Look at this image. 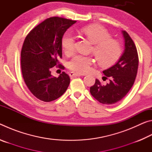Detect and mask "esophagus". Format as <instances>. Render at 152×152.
<instances>
[{
	"instance_id": "34e87169",
	"label": "esophagus",
	"mask_w": 152,
	"mask_h": 152,
	"mask_svg": "<svg viewBox=\"0 0 152 152\" xmlns=\"http://www.w3.org/2000/svg\"><path fill=\"white\" fill-rule=\"evenodd\" d=\"M69 75H70V76L72 77V78H73V77H76V76H82V74L74 72H71Z\"/></svg>"
}]
</instances>
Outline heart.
Returning a JSON list of instances; mask_svg holds the SVG:
<instances>
[{
  "mask_svg": "<svg viewBox=\"0 0 152 152\" xmlns=\"http://www.w3.org/2000/svg\"><path fill=\"white\" fill-rule=\"evenodd\" d=\"M80 32L94 43L93 53L101 66H109L119 58L121 53L119 43L110 39L109 33L103 27L97 25H88L82 28ZM74 36L70 32L66 33L61 39V45L65 53H71L74 49ZM92 64L93 60L91 57L76 54L69 61L68 67L77 73L84 74L88 72Z\"/></svg>",
  "mask_w": 152,
  "mask_h": 152,
  "instance_id": "b5f03b06",
  "label": "heart"
}]
</instances>
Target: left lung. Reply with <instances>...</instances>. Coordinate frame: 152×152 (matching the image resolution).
Returning a JSON list of instances; mask_svg holds the SVG:
<instances>
[{
    "mask_svg": "<svg viewBox=\"0 0 152 152\" xmlns=\"http://www.w3.org/2000/svg\"><path fill=\"white\" fill-rule=\"evenodd\" d=\"M125 50L117 63L102 71L109 82L105 85L96 79L95 84L90 88L91 94L102 104H112L125 96L134 84L137 76L139 59L137 48L128 33L122 31Z\"/></svg>",
    "mask_w": 152,
    "mask_h": 152,
    "instance_id": "left-lung-1",
    "label": "left lung"
}]
</instances>
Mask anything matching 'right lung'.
Listing matches in <instances>:
<instances>
[{"instance_id": "add662e5", "label": "right lung", "mask_w": 152, "mask_h": 152, "mask_svg": "<svg viewBox=\"0 0 152 152\" xmlns=\"http://www.w3.org/2000/svg\"><path fill=\"white\" fill-rule=\"evenodd\" d=\"M76 22L50 17L36 26L25 38L20 53L23 77L29 91L41 101L51 102L58 99L70 84L68 74L63 72L56 78L51 75L50 69L60 65L63 35Z\"/></svg>"}]
</instances>
